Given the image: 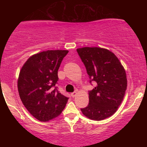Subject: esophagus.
I'll return each instance as SVG.
<instances>
[{"label":"esophagus","mask_w":147,"mask_h":147,"mask_svg":"<svg viewBox=\"0 0 147 147\" xmlns=\"http://www.w3.org/2000/svg\"><path fill=\"white\" fill-rule=\"evenodd\" d=\"M76 94H77L76 92H72V93H71V97H75V96H76Z\"/></svg>","instance_id":"34e87169"}]
</instances>
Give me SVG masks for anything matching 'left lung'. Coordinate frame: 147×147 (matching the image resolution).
Instances as JSON below:
<instances>
[{
  "mask_svg": "<svg viewBox=\"0 0 147 147\" xmlns=\"http://www.w3.org/2000/svg\"><path fill=\"white\" fill-rule=\"evenodd\" d=\"M90 78L96 87L89 91V105L81 111L90 119L100 121L112 116L121 105L127 80L126 72L115 54L101 47L77 49Z\"/></svg>",
  "mask_w": 147,
  "mask_h": 147,
  "instance_id": "left-lung-1",
  "label": "left lung"
}]
</instances>
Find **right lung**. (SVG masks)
<instances>
[{"label": "right lung", "mask_w": 147, "mask_h": 147, "mask_svg": "<svg viewBox=\"0 0 147 147\" xmlns=\"http://www.w3.org/2000/svg\"><path fill=\"white\" fill-rule=\"evenodd\" d=\"M68 50H47L31 56L19 74L18 89L22 102L37 119H54L69 97L58 91L57 71Z\"/></svg>", "instance_id": "right-lung-1"}]
</instances>
